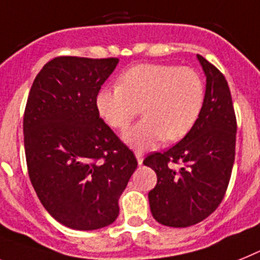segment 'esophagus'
Segmentation results:
<instances>
[{"label":"esophagus","instance_id":"1","mask_svg":"<svg viewBox=\"0 0 260 260\" xmlns=\"http://www.w3.org/2000/svg\"><path fill=\"white\" fill-rule=\"evenodd\" d=\"M135 154H136V158H137V162H139V165H141V164H143V160H144V153L141 152V150H136V152H135Z\"/></svg>","mask_w":260,"mask_h":260}]
</instances>
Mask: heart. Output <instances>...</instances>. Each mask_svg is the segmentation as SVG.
<instances>
[{"label": "heart", "mask_w": 260, "mask_h": 260, "mask_svg": "<svg viewBox=\"0 0 260 260\" xmlns=\"http://www.w3.org/2000/svg\"><path fill=\"white\" fill-rule=\"evenodd\" d=\"M204 99V83L194 70L139 64L120 76L119 86L100 89L96 107L115 129L126 128L141 108L144 119L123 135L129 147L141 150L162 139L176 141L186 136L197 123Z\"/></svg>", "instance_id": "b5f03b06"}]
</instances>
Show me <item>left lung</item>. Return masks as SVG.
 Returning <instances> with one entry per match:
<instances>
[{"label":"left lung","instance_id":"8db88e82","mask_svg":"<svg viewBox=\"0 0 260 260\" xmlns=\"http://www.w3.org/2000/svg\"><path fill=\"white\" fill-rule=\"evenodd\" d=\"M197 58L206 75L197 123L180 143L144 160L157 174L148 194L152 215L169 228H187L208 218L223 200L234 165L237 117L228 80L204 56Z\"/></svg>","mask_w":260,"mask_h":260}]
</instances>
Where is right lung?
<instances>
[{
    "label": "right lung",
    "mask_w": 260,
    "mask_h": 260,
    "mask_svg": "<svg viewBox=\"0 0 260 260\" xmlns=\"http://www.w3.org/2000/svg\"><path fill=\"white\" fill-rule=\"evenodd\" d=\"M117 58L56 56L34 79L23 115L27 172L59 223L96 230L113 223L137 168L134 152L99 116L96 96Z\"/></svg>",
    "instance_id": "right-lung-1"
}]
</instances>
